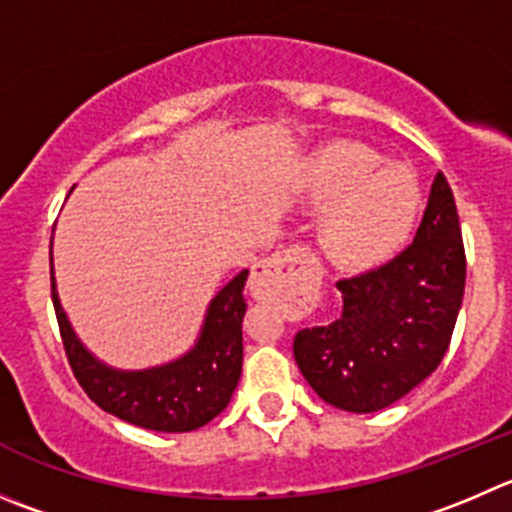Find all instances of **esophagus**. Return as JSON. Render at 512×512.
<instances>
[{
  "mask_svg": "<svg viewBox=\"0 0 512 512\" xmlns=\"http://www.w3.org/2000/svg\"><path fill=\"white\" fill-rule=\"evenodd\" d=\"M321 266L309 248H286L253 269L251 289L261 299L311 301L319 294Z\"/></svg>",
  "mask_w": 512,
  "mask_h": 512,
  "instance_id": "1",
  "label": "esophagus"
}]
</instances>
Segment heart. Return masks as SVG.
I'll list each match as a JSON object with an SVG mask.
<instances>
[{
	"mask_svg": "<svg viewBox=\"0 0 512 512\" xmlns=\"http://www.w3.org/2000/svg\"><path fill=\"white\" fill-rule=\"evenodd\" d=\"M357 140H334L311 160L304 196L326 208L324 246L344 269L367 271L405 246L420 213L415 175Z\"/></svg>",
	"mask_w": 512,
	"mask_h": 512,
	"instance_id": "obj_1",
	"label": "heart"
}]
</instances>
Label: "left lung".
Returning <instances> with one entry per match:
<instances>
[{
  "instance_id": "left-lung-1",
  "label": "left lung",
  "mask_w": 512,
  "mask_h": 512,
  "mask_svg": "<svg viewBox=\"0 0 512 512\" xmlns=\"http://www.w3.org/2000/svg\"><path fill=\"white\" fill-rule=\"evenodd\" d=\"M337 289L342 316L301 329L294 359L329 405L357 415L384 410L435 372L460 314L465 248L445 175H435L412 246Z\"/></svg>"
}]
</instances>
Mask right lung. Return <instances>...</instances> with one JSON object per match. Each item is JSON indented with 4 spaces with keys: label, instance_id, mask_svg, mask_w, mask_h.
Here are the masks:
<instances>
[{
    "label": "right lung",
    "instance_id": "right-lung-1",
    "mask_svg": "<svg viewBox=\"0 0 512 512\" xmlns=\"http://www.w3.org/2000/svg\"><path fill=\"white\" fill-rule=\"evenodd\" d=\"M50 274L52 304L67 359L80 387L97 407L155 432L198 430L226 410L241 379L246 269L213 296L196 344L173 362L150 369H113L100 362L77 339L57 296L55 269H50Z\"/></svg>",
    "mask_w": 512,
    "mask_h": 512
}]
</instances>
